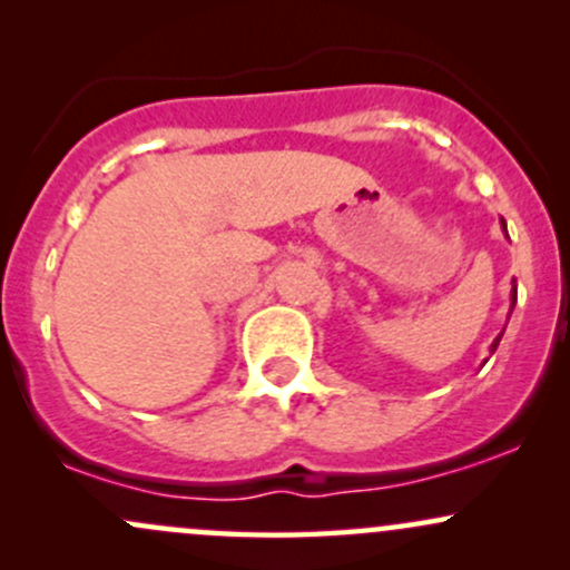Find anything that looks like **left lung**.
<instances>
[{
    "mask_svg": "<svg viewBox=\"0 0 570 570\" xmlns=\"http://www.w3.org/2000/svg\"><path fill=\"white\" fill-rule=\"evenodd\" d=\"M503 230H507V225H503ZM514 303H517V289L512 292V307H514ZM499 340H501V335L493 340V351H495V348H499Z\"/></svg>",
    "mask_w": 570,
    "mask_h": 570,
    "instance_id": "8db88e82",
    "label": "left lung"
}]
</instances>
